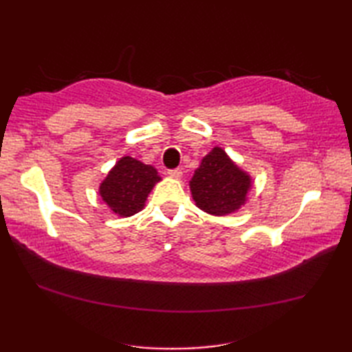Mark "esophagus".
Segmentation results:
<instances>
[{"instance_id": "obj_1", "label": "esophagus", "mask_w": 352, "mask_h": 352, "mask_svg": "<svg viewBox=\"0 0 352 352\" xmlns=\"http://www.w3.org/2000/svg\"><path fill=\"white\" fill-rule=\"evenodd\" d=\"M166 174L169 175V177H174V178H180L182 177V169L180 168H175V169H168V172Z\"/></svg>"}]
</instances>
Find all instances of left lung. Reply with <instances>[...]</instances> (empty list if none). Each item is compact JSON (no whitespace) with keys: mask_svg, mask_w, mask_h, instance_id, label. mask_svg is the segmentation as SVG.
Instances as JSON below:
<instances>
[{"mask_svg":"<svg viewBox=\"0 0 352 352\" xmlns=\"http://www.w3.org/2000/svg\"><path fill=\"white\" fill-rule=\"evenodd\" d=\"M250 186V177L228 159L223 149L216 146L193 174L190 190L201 210L222 216L245 203Z\"/></svg>","mask_w":352,"mask_h":352,"instance_id":"left-lung-1","label":"left lung"}]
</instances>
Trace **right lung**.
I'll use <instances>...</instances> for the list:
<instances>
[{
	"mask_svg": "<svg viewBox=\"0 0 352 352\" xmlns=\"http://www.w3.org/2000/svg\"><path fill=\"white\" fill-rule=\"evenodd\" d=\"M160 182L157 170L133 157H122L100 186L104 203L121 216H131L145 206L148 193Z\"/></svg>",
	"mask_w": 352,
	"mask_h": 352,
	"instance_id": "1",
	"label": "right lung"
}]
</instances>
